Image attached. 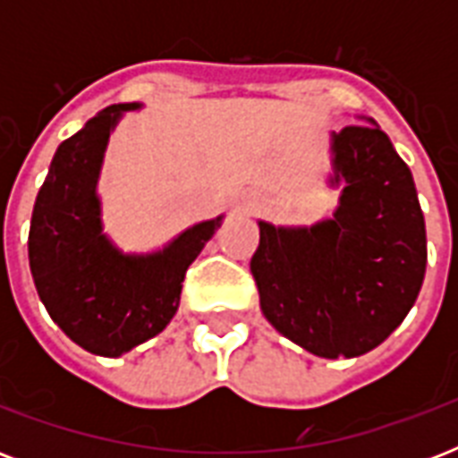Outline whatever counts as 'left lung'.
<instances>
[{
    "label": "left lung",
    "mask_w": 458,
    "mask_h": 458,
    "mask_svg": "<svg viewBox=\"0 0 458 458\" xmlns=\"http://www.w3.org/2000/svg\"><path fill=\"white\" fill-rule=\"evenodd\" d=\"M370 125L330 135L340 204L326 221H259L251 257L261 311L280 335L323 359L376 349L411 311L426 276V221L409 165Z\"/></svg>",
    "instance_id": "1"
}]
</instances>
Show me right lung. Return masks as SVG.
Here are the masks:
<instances>
[{
    "mask_svg": "<svg viewBox=\"0 0 458 458\" xmlns=\"http://www.w3.org/2000/svg\"><path fill=\"white\" fill-rule=\"evenodd\" d=\"M140 106H106L61 142L28 235L39 300L75 344L99 356L125 354L171 323L187 268L223 223V216L197 223L152 254H123L104 235L97 194L104 149L121 116Z\"/></svg>",
    "mask_w": 458,
    "mask_h": 458,
    "instance_id": "right-lung-1",
    "label": "right lung"
}]
</instances>
